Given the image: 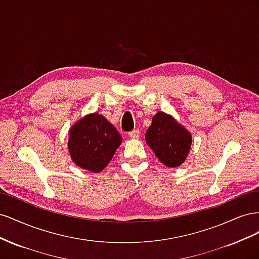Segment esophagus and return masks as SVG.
<instances>
[{
    "mask_svg": "<svg viewBox=\"0 0 259 259\" xmlns=\"http://www.w3.org/2000/svg\"><path fill=\"white\" fill-rule=\"evenodd\" d=\"M128 136L133 139H137L139 137V131L135 130V131H132L128 133Z\"/></svg>",
    "mask_w": 259,
    "mask_h": 259,
    "instance_id": "esophagus-1",
    "label": "esophagus"
}]
</instances>
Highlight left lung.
I'll list each match as a JSON object with an SVG mask.
<instances>
[{"label": "left lung", "instance_id": "left-lung-1", "mask_svg": "<svg viewBox=\"0 0 259 259\" xmlns=\"http://www.w3.org/2000/svg\"><path fill=\"white\" fill-rule=\"evenodd\" d=\"M146 143L162 164L174 168L186 161L192 136L174 116L160 111L152 117L151 125L146 132Z\"/></svg>", "mask_w": 259, "mask_h": 259}]
</instances>
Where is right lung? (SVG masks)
Instances as JSON below:
<instances>
[{"label": "right lung", "mask_w": 259, "mask_h": 259, "mask_svg": "<svg viewBox=\"0 0 259 259\" xmlns=\"http://www.w3.org/2000/svg\"><path fill=\"white\" fill-rule=\"evenodd\" d=\"M122 144V136L104 115L86 114L69 130L68 150L76 166L100 173Z\"/></svg>", "instance_id": "1"}]
</instances>
